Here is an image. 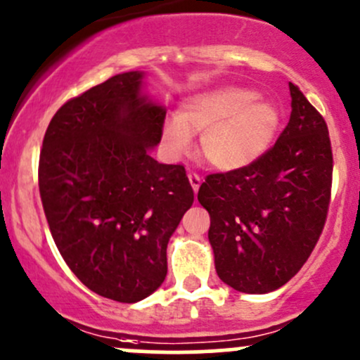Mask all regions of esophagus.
I'll use <instances>...</instances> for the list:
<instances>
[{
  "mask_svg": "<svg viewBox=\"0 0 360 360\" xmlns=\"http://www.w3.org/2000/svg\"><path fill=\"white\" fill-rule=\"evenodd\" d=\"M188 181H191L192 188H194V192H195V194H197V191H199L200 184H202V179H200V175H199V173H195V172L188 173Z\"/></svg>",
  "mask_w": 360,
  "mask_h": 360,
  "instance_id": "esophagus-1",
  "label": "esophagus"
}]
</instances>
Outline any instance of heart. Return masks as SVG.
Segmentation results:
<instances>
[{"label": "heart", "instance_id": "1", "mask_svg": "<svg viewBox=\"0 0 360 360\" xmlns=\"http://www.w3.org/2000/svg\"><path fill=\"white\" fill-rule=\"evenodd\" d=\"M283 115L273 101L245 87H218L187 99L179 118H166L161 135L166 149L181 156L200 135V154L218 169H238L268 153Z\"/></svg>", "mask_w": 360, "mask_h": 360}]
</instances>
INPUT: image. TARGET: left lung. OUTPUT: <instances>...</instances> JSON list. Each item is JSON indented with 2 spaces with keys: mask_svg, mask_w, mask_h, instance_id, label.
Wrapping results in <instances>:
<instances>
[{
  "mask_svg": "<svg viewBox=\"0 0 360 360\" xmlns=\"http://www.w3.org/2000/svg\"><path fill=\"white\" fill-rule=\"evenodd\" d=\"M292 113L276 144L252 165L212 173L200 185L211 218L218 276L243 293H268L292 280L319 240L333 176L328 127L288 84Z\"/></svg>",
  "mask_w": 360,
  "mask_h": 360,
  "instance_id": "obj_1",
  "label": "left lung"
}]
</instances>
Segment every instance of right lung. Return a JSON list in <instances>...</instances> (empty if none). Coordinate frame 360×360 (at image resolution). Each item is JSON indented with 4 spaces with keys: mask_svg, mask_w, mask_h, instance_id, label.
Returning a JSON list of instances; mask_svg holds the SVG:
<instances>
[{
    "mask_svg": "<svg viewBox=\"0 0 360 360\" xmlns=\"http://www.w3.org/2000/svg\"><path fill=\"white\" fill-rule=\"evenodd\" d=\"M125 72L70 99L49 122L39 156L46 219L72 273L98 295L134 304L161 287L166 247L194 191L181 165H161L166 111Z\"/></svg>",
    "mask_w": 360,
    "mask_h": 360,
    "instance_id": "1",
    "label": "right lung"
}]
</instances>
